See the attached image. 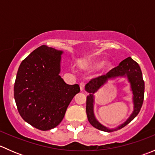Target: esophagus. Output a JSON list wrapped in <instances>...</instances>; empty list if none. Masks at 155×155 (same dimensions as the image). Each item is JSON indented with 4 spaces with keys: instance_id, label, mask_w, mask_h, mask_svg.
Here are the masks:
<instances>
[{
    "instance_id": "34e87169",
    "label": "esophagus",
    "mask_w": 155,
    "mask_h": 155,
    "mask_svg": "<svg viewBox=\"0 0 155 155\" xmlns=\"http://www.w3.org/2000/svg\"><path fill=\"white\" fill-rule=\"evenodd\" d=\"M79 87H80V90L82 91H84V89H85V83L84 82H81L80 85H79Z\"/></svg>"
}]
</instances>
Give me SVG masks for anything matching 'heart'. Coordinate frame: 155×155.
Returning a JSON list of instances; mask_svg holds the SVG:
<instances>
[{"label":"heart","mask_w":155,"mask_h":155,"mask_svg":"<svg viewBox=\"0 0 155 155\" xmlns=\"http://www.w3.org/2000/svg\"><path fill=\"white\" fill-rule=\"evenodd\" d=\"M101 65H102V63H101V61H94V62H92L91 64L90 67H91V68H92V69H97V68H100ZM104 65L107 66L108 63L104 64Z\"/></svg>","instance_id":"heart-1"}]
</instances>
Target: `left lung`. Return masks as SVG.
<instances>
[{
    "instance_id": "obj_1",
    "label": "left lung",
    "mask_w": 155,
    "mask_h": 155,
    "mask_svg": "<svg viewBox=\"0 0 155 155\" xmlns=\"http://www.w3.org/2000/svg\"><path fill=\"white\" fill-rule=\"evenodd\" d=\"M117 78H126L131 85V90L133 94V103L134 111L124 123L115 128H109L101 124L94 115L93 104H94V94L107 83L108 81ZM85 91L89 94L86 100V113L88 121L94 127L105 131L112 132L121 129L129 124L140 112L144 100L145 83L143 79V73L138 64L133 60L130 57L124 59L119 64L117 68L111 70L107 75L99 76L91 79L85 85Z\"/></svg>"
}]
</instances>
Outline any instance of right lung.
Wrapping results in <instances>:
<instances>
[{"mask_svg": "<svg viewBox=\"0 0 155 155\" xmlns=\"http://www.w3.org/2000/svg\"><path fill=\"white\" fill-rule=\"evenodd\" d=\"M61 50L41 46L21 61L14 85V98L21 118L48 130L61 122L69 104L80 91L61 77Z\"/></svg>", "mask_w": 155, "mask_h": 155, "instance_id": "obj_1", "label": "right lung"}]
</instances>
